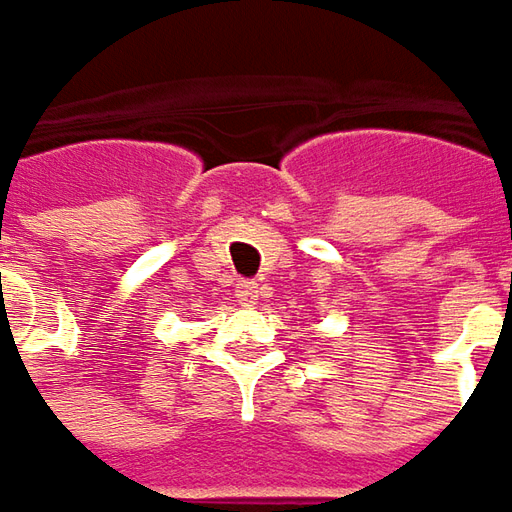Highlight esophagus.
Returning a JSON list of instances; mask_svg holds the SVG:
<instances>
[{"mask_svg": "<svg viewBox=\"0 0 512 512\" xmlns=\"http://www.w3.org/2000/svg\"><path fill=\"white\" fill-rule=\"evenodd\" d=\"M235 294H238L240 306H255L257 297H260V286H257V283H249V280H240Z\"/></svg>", "mask_w": 512, "mask_h": 512, "instance_id": "1", "label": "esophagus"}]
</instances>
